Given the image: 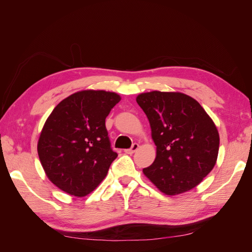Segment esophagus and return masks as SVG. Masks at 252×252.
I'll return each instance as SVG.
<instances>
[{"label":"esophagus","instance_id":"obj_1","mask_svg":"<svg viewBox=\"0 0 252 252\" xmlns=\"http://www.w3.org/2000/svg\"><path fill=\"white\" fill-rule=\"evenodd\" d=\"M139 144L138 143H134L132 146H131V148L130 149H126L125 150V154H127V155H132V154H134V152L139 149Z\"/></svg>","mask_w":252,"mask_h":252}]
</instances>
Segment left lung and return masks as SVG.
<instances>
[{"label":"left lung","mask_w":252,"mask_h":252,"mask_svg":"<svg viewBox=\"0 0 252 252\" xmlns=\"http://www.w3.org/2000/svg\"><path fill=\"white\" fill-rule=\"evenodd\" d=\"M157 146L155 162L143 173L159 191L181 194L197 186L215 167L220 135L216 124L193 97L150 91L136 96Z\"/></svg>","instance_id":"left-lung-1"}]
</instances>
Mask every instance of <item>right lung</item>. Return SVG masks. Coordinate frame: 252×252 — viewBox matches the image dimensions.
Instances as JSON below:
<instances>
[{
    "mask_svg": "<svg viewBox=\"0 0 252 252\" xmlns=\"http://www.w3.org/2000/svg\"><path fill=\"white\" fill-rule=\"evenodd\" d=\"M121 101L116 93L82 90L61 101L43 126L37 155L47 178L64 192L86 196L101 184L118 157L106 117Z\"/></svg>",
    "mask_w": 252,
    "mask_h": 252,
    "instance_id": "1",
    "label": "right lung"
}]
</instances>
